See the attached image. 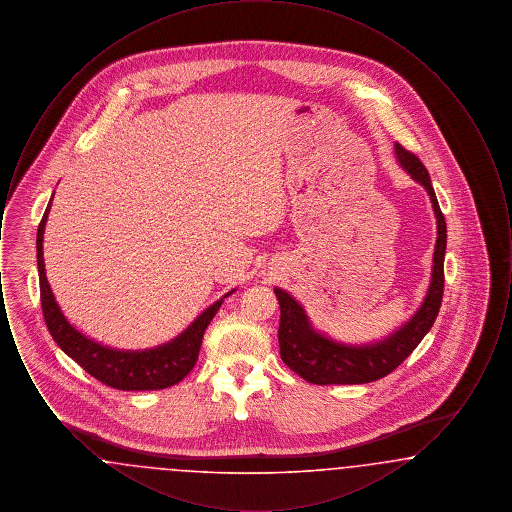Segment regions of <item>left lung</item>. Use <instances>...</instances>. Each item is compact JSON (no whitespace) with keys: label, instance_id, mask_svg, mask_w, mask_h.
I'll return each instance as SVG.
<instances>
[{"label":"left lung","instance_id":"1","mask_svg":"<svg viewBox=\"0 0 512 512\" xmlns=\"http://www.w3.org/2000/svg\"><path fill=\"white\" fill-rule=\"evenodd\" d=\"M395 153L399 157V163L407 169L414 180L428 190L438 217V242L434 251V272L430 292L426 295L422 307L416 311L413 320L407 322L391 338L376 345L351 347L317 334L311 328L301 305L288 293L276 288L274 293L280 303V357L295 374H299L303 380L311 384H366L388 376L413 353L416 345L430 332L434 320L438 317L445 284L443 261L447 245V224L439 209L438 197L432 188L430 174L422 165V161L413 151L405 149L401 144H395Z\"/></svg>","mask_w":512,"mask_h":512}]
</instances>
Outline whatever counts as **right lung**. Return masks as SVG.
I'll return each instance as SVG.
<instances>
[{"label": "right lung", "mask_w": 512, "mask_h": 512, "mask_svg": "<svg viewBox=\"0 0 512 512\" xmlns=\"http://www.w3.org/2000/svg\"><path fill=\"white\" fill-rule=\"evenodd\" d=\"M49 205L38 226L36 251H38V274H40V301H42V311H44L51 338L57 341V345L90 376H94L109 388L122 391L165 390L182 382L197 363L203 334L213 317L217 315L222 299L215 305H211L201 317H197L194 324L182 336L151 351H136V353L115 351L84 338L67 322V318L63 317V313L55 303L53 293L49 290L46 268H44V253H42Z\"/></svg>", "instance_id": "add662e5"}]
</instances>
